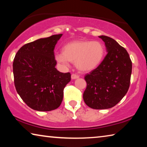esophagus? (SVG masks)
Returning <instances> with one entry per match:
<instances>
[{
  "label": "esophagus",
  "instance_id": "obj_1",
  "mask_svg": "<svg viewBox=\"0 0 147 147\" xmlns=\"http://www.w3.org/2000/svg\"><path fill=\"white\" fill-rule=\"evenodd\" d=\"M79 78V76L77 75V74H71V78L73 80H74V79H77Z\"/></svg>",
  "mask_w": 147,
  "mask_h": 147
}]
</instances>
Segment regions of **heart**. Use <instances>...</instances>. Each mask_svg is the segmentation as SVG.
<instances>
[{"instance_id":"heart-1","label":"heart","mask_w":147,"mask_h":147,"mask_svg":"<svg viewBox=\"0 0 147 147\" xmlns=\"http://www.w3.org/2000/svg\"><path fill=\"white\" fill-rule=\"evenodd\" d=\"M63 53H57L55 59L65 67L69 62L75 63L82 72H89L100 65L105 55V47L100 41L78 40L69 42L63 46Z\"/></svg>"}]
</instances>
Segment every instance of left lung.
Segmentation results:
<instances>
[{
  "label": "left lung",
  "instance_id": "1",
  "mask_svg": "<svg viewBox=\"0 0 147 147\" xmlns=\"http://www.w3.org/2000/svg\"><path fill=\"white\" fill-rule=\"evenodd\" d=\"M98 38L105 43L108 54L97 67L86 74L83 98L90 108L104 109L115 106L127 93L132 65L128 52L115 39Z\"/></svg>",
  "mask_w": 147,
  "mask_h": 147
}]
</instances>
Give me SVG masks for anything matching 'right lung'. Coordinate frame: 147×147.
<instances>
[{
	"instance_id": "right-lung-1",
	"label": "right lung",
	"mask_w": 147,
	"mask_h": 147,
	"mask_svg": "<svg viewBox=\"0 0 147 147\" xmlns=\"http://www.w3.org/2000/svg\"><path fill=\"white\" fill-rule=\"evenodd\" d=\"M62 34L40 38L24 45L13 63L14 84L17 93L30 108L48 111L60 106L63 89L71 74L56 68L54 50Z\"/></svg>"
}]
</instances>
